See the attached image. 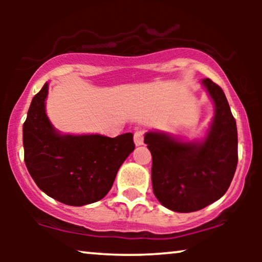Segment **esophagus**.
I'll use <instances>...</instances> for the list:
<instances>
[{"label":"esophagus","mask_w":262,"mask_h":262,"mask_svg":"<svg viewBox=\"0 0 262 262\" xmlns=\"http://www.w3.org/2000/svg\"><path fill=\"white\" fill-rule=\"evenodd\" d=\"M134 139H135V144L139 146V145H143V143H144V132L142 130H138L135 132V136H134Z\"/></svg>","instance_id":"1"}]
</instances>
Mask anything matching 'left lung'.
I'll return each instance as SVG.
<instances>
[{"instance_id":"1","label":"left lung","mask_w":262,"mask_h":262,"mask_svg":"<svg viewBox=\"0 0 262 262\" xmlns=\"http://www.w3.org/2000/svg\"><path fill=\"white\" fill-rule=\"evenodd\" d=\"M202 83L214 116L202 141H182L160 131L146 132L152 156L151 182L157 200L175 212L202 210L228 191L237 167V127L228 100L210 78Z\"/></svg>"}]
</instances>
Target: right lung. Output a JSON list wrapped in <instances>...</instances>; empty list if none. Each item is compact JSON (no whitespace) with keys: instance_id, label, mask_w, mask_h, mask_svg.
<instances>
[{"instance_id":"1","label":"right lung","mask_w":262,"mask_h":262,"mask_svg":"<svg viewBox=\"0 0 262 262\" xmlns=\"http://www.w3.org/2000/svg\"><path fill=\"white\" fill-rule=\"evenodd\" d=\"M49 83L32 100L23 127L25 163L35 184L51 198L71 206L102 199L118 170L135 150L134 135H63L45 110Z\"/></svg>"}]
</instances>
